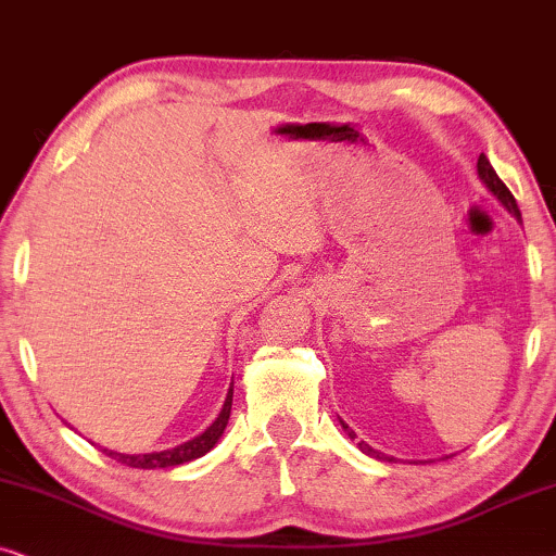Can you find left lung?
Returning a JSON list of instances; mask_svg holds the SVG:
<instances>
[{
	"mask_svg": "<svg viewBox=\"0 0 556 556\" xmlns=\"http://www.w3.org/2000/svg\"><path fill=\"white\" fill-rule=\"evenodd\" d=\"M478 177H480V182H483L485 188L491 190L495 198H498L503 208H506V211L510 213V216H514V218L519 220V224H521V211H519V205H516V198L510 195V190L506 188V185H503L501 177L495 175V169H493L491 162H488L485 154H480V157H478ZM340 427L345 429L348 438H351V440L355 438V432H353V429H348L345 421H340ZM358 447H361V453H366L368 457H376V460H389V463L394 460V457H389V455L379 453V450H374L371 445H366V442H358Z\"/></svg>",
	"mask_w": 556,
	"mask_h": 556,
	"instance_id": "obj_1",
	"label": "left lung"
}]
</instances>
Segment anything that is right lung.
I'll return each instance as SVG.
<instances>
[{"instance_id":"obj_1","label":"right lung","mask_w":556,"mask_h":556,"mask_svg":"<svg viewBox=\"0 0 556 556\" xmlns=\"http://www.w3.org/2000/svg\"><path fill=\"white\" fill-rule=\"evenodd\" d=\"M231 404H233V379H231V387H228L224 409H220L216 421H213V425H211L208 429H205V432L198 434V438L182 442V445H177V447L160 450V453L124 455V453H116V450H106V447H103V453H106L109 457H114L116 463H124V465H129V468H139V470L175 468V465L198 460V457H203L205 453H211V450L218 445V440L224 438L226 425H228V417H231Z\"/></svg>"}]
</instances>
